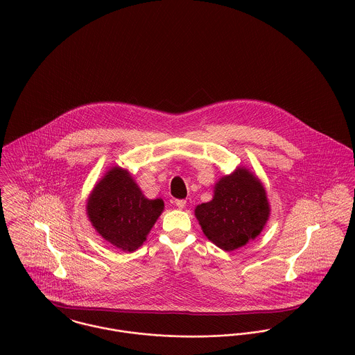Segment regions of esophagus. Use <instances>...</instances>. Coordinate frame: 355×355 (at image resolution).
Instances as JSON below:
<instances>
[{"instance_id": "1", "label": "esophagus", "mask_w": 355, "mask_h": 355, "mask_svg": "<svg viewBox=\"0 0 355 355\" xmlns=\"http://www.w3.org/2000/svg\"><path fill=\"white\" fill-rule=\"evenodd\" d=\"M175 205L179 207V209H183L186 206V201L184 200H175Z\"/></svg>"}]
</instances>
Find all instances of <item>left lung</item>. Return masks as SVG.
<instances>
[{"mask_svg":"<svg viewBox=\"0 0 355 355\" xmlns=\"http://www.w3.org/2000/svg\"><path fill=\"white\" fill-rule=\"evenodd\" d=\"M213 198L196 206L205 236L224 252H234L254 241L270 216L266 190L250 169L236 168L217 180Z\"/></svg>","mask_w":355,"mask_h":355,"instance_id":"1","label":"left lung"}]
</instances>
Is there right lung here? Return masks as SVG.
<instances>
[{
	"label": "right lung",
	"instance_id": "add662e5",
	"mask_svg": "<svg viewBox=\"0 0 355 355\" xmlns=\"http://www.w3.org/2000/svg\"><path fill=\"white\" fill-rule=\"evenodd\" d=\"M162 211L164 201L146 198L130 171L117 165L97 182L86 205V214L100 236L130 253L144 245Z\"/></svg>",
	"mask_w": 355,
	"mask_h": 355
}]
</instances>
